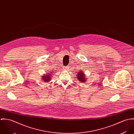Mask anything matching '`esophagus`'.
I'll return each mask as SVG.
<instances>
[{
	"label": "esophagus",
	"mask_w": 134,
	"mask_h": 134,
	"mask_svg": "<svg viewBox=\"0 0 134 134\" xmlns=\"http://www.w3.org/2000/svg\"><path fill=\"white\" fill-rule=\"evenodd\" d=\"M63 69H64V70H68V69H69V67H68L67 66H63Z\"/></svg>",
	"instance_id": "1"
}]
</instances>
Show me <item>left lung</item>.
Returning <instances> with one entry per match:
<instances>
[{
    "instance_id": "obj_1",
    "label": "left lung",
    "mask_w": 134,
    "mask_h": 134,
    "mask_svg": "<svg viewBox=\"0 0 134 134\" xmlns=\"http://www.w3.org/2000/svg\"><path fill=\"white\" fill-rule=\"evenodd\" d=\"M85 74L83 73V72L82 71L79 72V73L77 75V79L79 81H80V82H85L86 81H87V78H85Z\"/></svg>"
}]
</instances>
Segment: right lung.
Segmentation results:
<instances>
[{"instance_id":"obj_1","label":"right lung","mask_w":134,"mask_h":134,"mask_svg":"<svg viewBox=\"0 0 134 134\" xmlns=\"http://www.w3.org/2000/svg\"><path fill=\"white\" fill-rule=\"evenodd\" d=\"M52 72H49L48 73L45 74V75H43L42 76V79L43 81H44L45 82H49V81L51 80V77L52 76Z\"/></svg>"}]
</instances>
